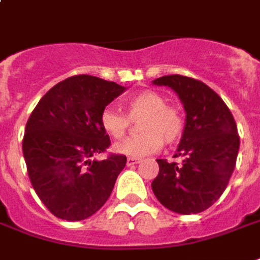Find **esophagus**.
<instances>
[{"instance_id":"34e87169","label":"esophagus","mask_w":260,"mask_h":260,"mask_svg":"<svg viewBox=\"0 0 260 260\" xmlns=\"http://www.w3.org/2000/svg\"><path fill=\"white\" fill-rule=\"evenodd\" d=\"M141 161V159H136V157H128L126 159V165L128 166H135V165H138Z\"/></svg>"}]
</instances>
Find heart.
I'll return each mask as SVG.
<instances>
[{"label": "heart", "mask_w": 260, "mask_h": 260, "mask_svg": "<svg viewBox=\"0 0 260 260\" xmlns=\"http://www.w3.org/2000/svg\"><path fill=\"white\" fill-rule=\"evenodd\" d=\"M128 118L125 114L105 108L100 115V124L107 135L121 139L129 128L131 121L139 118L141 135L128 138L115 145L118 153L129 157H145L156 153L165 143H174L180 139L184 129V119L174 105H169L166 97L157 91L146 90L132 95L125 103Z\"/></svg>", "instance_id": "obj_1"}]
</instances>
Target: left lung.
Here are the masks:
<instances>
[{"label": "left lung", "mask_w": 260, "mask_h": 260, "mask_svg": "<svg viewBox=\"0 0 260 260\" xmlns=\"http://www.w3.org/2000/svg\"><path fill=\"white\" fill-rule=\"evenodd\" d=\"M177 92L186 125L177 153L181 165L157 159L159 174L152 190L161 206L177 214H199L224 193L235 169L239 135L230 108L212 88L180 74L153 80Z\"/></svg>", "instance_id": "obj_1"}]
</instances>
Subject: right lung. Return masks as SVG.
I'll return each mask as SVG.
<instances>
[{"mask_svg": "<svg viewBox=\"0 0 260 260\" xmlns=\"http://www.w3.org/2000/svg\"><path fill=\"white\" fill-rule=\"evenodd\" d=\"M125 87L80 74L52 87L26 122L22 141L29 180L57 218L81 221L104 206L126 156L92 159L111 145L100 124Z\"/></svg>", "mask_w": 260, "mask_h": 260, "instance_id": "add662e5", "label": "right lung"}]
</instances>
